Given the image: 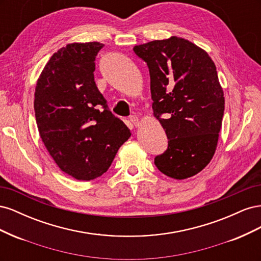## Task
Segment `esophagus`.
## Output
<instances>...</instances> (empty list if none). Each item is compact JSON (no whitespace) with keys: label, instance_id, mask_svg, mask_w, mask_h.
<instances>
[{"label":"esophagus","instance_id":"1","mask_svg":"<svg viewBox=\"0 0 261 261\" xmlns=\"http://www.w3.org/2000/svg\"><path fill=\"white\" fill-rule=\"evenodd\" d=\"M129 122L135 126V127H137V126H139V124H140V122H139V118L137 117V116H135V115H132L130 117H129Z\"/></svg>","mask_w":261,"mask_h":261}]
</instances>
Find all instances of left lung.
<instances>
[{
  "label": "left lung",
  "instance_id": "left-lung-1",
  "mask_svg": "<svg viewBox=\"0 0 261 261\" xmlns=\"http://www.w3.org/2000/svg\"><path fill=\"white\" fill-rule=\"evenodd\" d=\"M134 52L149 68L153 115L169 139L155 167L175 179L194 176L212 159L222 126L224 97L215 63L177 37L136 45Z\"/></svg>",
  "mask_w": 261,
  "mask_h": 261
}]
</instances>
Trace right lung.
<instances>
[{"label": "right lung", "mask_w": 261, "mask_h": 261, "mask_svg": "<svg viewBox=\"0 0 261 261\" xmlns=\"http://www.w3.org/2000/svg\"><path fill=\"white\" fill-rule=\"evenodd\" d=\"M99 42L72 43L46 63L35 91L39 134L59 168L80 180L103 174L130 137L94 83Z\"/></svg>", "instance_id": "obj_1"}]
</instances>
